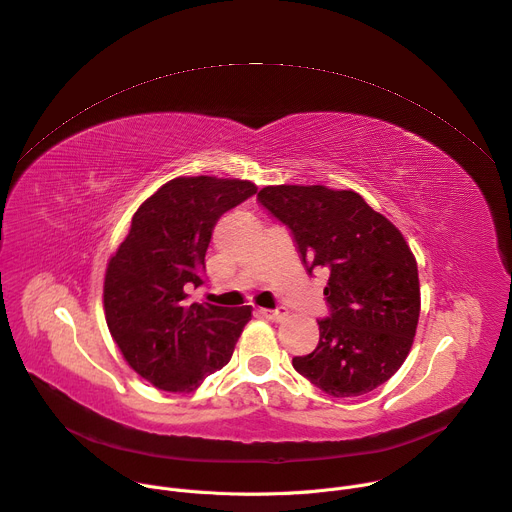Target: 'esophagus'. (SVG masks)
Here are the masks:
<instances>
[{
	"label": "esophagus",
	"instance_id": "34e87169",
	"mask_svg": "<svg viewBox=\"0 0 512 512\" xmlns=\"http://www.w3.org/2000/svg\"><path fill=\"white\" fill-rule=\"evenodd\" d=\"M259 314L271 322H280L288 316V312L284 308H277V310H259Z\"/></svg>",
	"mask_w": 512,
	"mask_h": 512
}]
</instances>
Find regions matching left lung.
<instances>
[{
    "label": "left lung",
    "instance_id": "obj_1",
    "mask_svg": "<svg viewBox=\"0 0 512 512\" xmlns=\"http://www.w3.org/2000/svg\"><path fill=\"white\" fill-rule=\"evenodd\" d=\"M257 200L294 235L306 271L329 273L331 314L292 365L335 398L376 390L404 363L421 314L416 259L402 232L351 190L267 185Z\"/></svg>",
    "mask_w": 512,
    "mask_h": 512
}]
</instances>
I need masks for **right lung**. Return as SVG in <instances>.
Instances as JSON below:
<instances>
[{
    "label": "right lung",
    "mask_w": 512,
    "mask_h": 512,
    "mask_svg": "<svg viewBox=\"0 0 512 512\" xmlns=\"http://www.w3.org/2000/svg\"><path fill=\"white\" fill-rule=\"evenodd\" d=\"M247 179L175 177L141 204L104 280V310L126 363L159 390L192 392L222 369L251 320V306L188 300L202 286L218 218L251 198Z\"/></svg>",
    "instance_id": "obj_1"
}]
</instances>
